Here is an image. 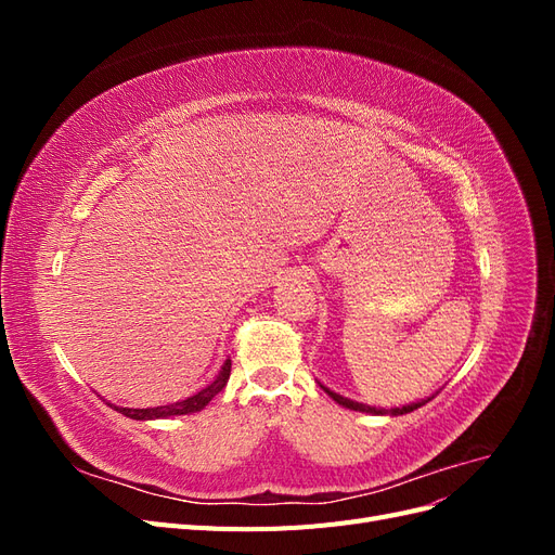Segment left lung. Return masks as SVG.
I'll use <instances>...</instances> for the list:
<instances>
[{
	"mask_svg": "<svg viewBox=\"0 0 555 555\" xmlns=\"http://www.w3.org/2000/svg\"><path fill=\"white\" fill-rule=\"evenodd\" d=\"M322 389L335 400V402H340V405H345V408H349V410H357V412H373V414H408V412H414L416 408H422V405H426V402L430 400H422V402H412V405H405V408H396V410H377V408H371V405H363V402H357V400H349V398H343V396H338V393H333V391H328L326 386H322Z\"/></svg>",
	"mask_w": 555,
	"mask_h": 555,
	"instance_id": "obj_1",
	"label": "left lung"
}]
</instances>
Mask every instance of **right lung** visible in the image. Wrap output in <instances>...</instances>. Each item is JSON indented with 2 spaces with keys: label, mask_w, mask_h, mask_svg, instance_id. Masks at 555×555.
Segmentation results:
<instances>
[{
  "label": "right lung",
  "mask_w": 555,
  "mask_h": 555,
  "mask_svg": "<svg viewBox=\"0 0 555 555\" xmlns=\"http://www.w3.org/2000/svg\"><path fill=\"white\" fill-rule=\"evenodd\" d=\"M229 375H231V359L224 361L220 375H217V379L212 384H208L206 389H201L196 396H192L188 400L173 402V405L147 408V410H129V408H115V405H113V410H117V412L129 416V418H139V422H145V418H164V416H176V414H192V412L204 410L208 402L224 389ZM108 405H111V402H108Z\"/></svg>",
  "instance_id": "right-lung-1"
}]
</instances>
